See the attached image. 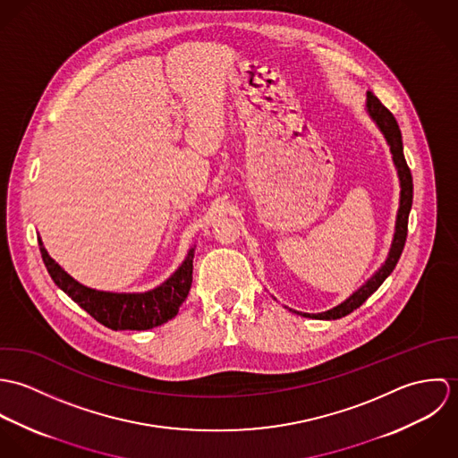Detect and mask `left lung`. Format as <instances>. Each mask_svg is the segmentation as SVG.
<instances>
[{
    "instance_id": "1",
    "label": "left lung",
    "mask_w": 458,
    "mask_h": 458,
    "mask_svg": "<svg viewBox=\"0 0 458 458\" xmlns=\"http://www.w3.org/2000/svg\"><path fill=\"white\" fill-rule=\"evenodd\" d=\"M367 111L372 116V120L377 123V127L385 133L390 149L393 153V162L396 165L398 171V178H400V208H398V215H396V225H394V236H393L392 250L386 262L383 264V267L363 285L360 287L351 298H347L344 303H340L338 307L321 312V314H301L296 312L303 318H312V319H340L347 314H351L352 310H356L358 307H361L370 294H374L379 285L388 278V275L392 273L396 266V262L402 256L403 245H405V238H407V220H409V211H411V204H412V176H411V169L405 162L403 157V146H402V133L398 129V123L394 120L392 113L381 104V100L372 93L367 91Z\"/></svg>"
}]
</instances>
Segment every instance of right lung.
Here are the masks:
<instances>
[{"mask_svg":"<svg viewBox=\"0 0 458 458\" xmlns=\"http://www.w3.org/2000/svg\"><path fill=\"white\" fill-rule=\"evenodd\" d=\"M40 254L44 264L55 280V284L66 293L81 309H84L93 319L111 329H151L173 319L182 303L187 300L192 285V261L194 249L189 252L187 259L176 269V273L167 278L160 287L137 293V294H118L89 289L77 280H73L60 264L53 261L42 242L38 240Z\"/></svg>","mask_w":458,"mask_h":458,"instance_id":"1","label":"right lung"}]
</instances>
